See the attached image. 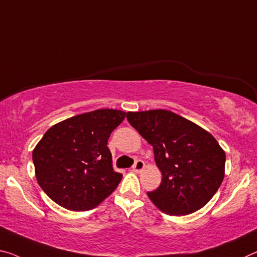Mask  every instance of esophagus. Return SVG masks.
<instances>
[{"mask_svg": "<svg viewBox=\"0 0 257 257\" xmlns=\"http://www.w3.org/2000/svg\"><path fill=\"white\" fill-rule=\"evenodd\" d=\"M144 167H145L144 161L137 160V161L135 162V165L133 166V170H134V172H135V173H140V172H142V170L144 169Z\"/></svg>", "mask_w": 257, "mask_h": 257, "instance_id": "obj_1", "label": "esophagus"}]
</instances>
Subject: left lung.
<instances>
[{
    "instance_id": "obj_1",
    "label": "left lung",
    "mask_w": 257,
    "mask_h": 257,
    "mask_svg": "<svg viewBox=\"0 0 257 257\" xmlns=\"http://www.w3.org/2000/svg\"><path fill=\"white\" fill-rule=\"evenodd\" d=\"M127 120L153 146L162 174L148 195L159 209L182 216L202 208L221 186L225 152L205 129L166 109L128 112Z\"/></svg>"
}]
</instances>
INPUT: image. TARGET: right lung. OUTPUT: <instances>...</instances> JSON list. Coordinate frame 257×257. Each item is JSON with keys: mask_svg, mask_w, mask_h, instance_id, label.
Instances as JSON below:
<instances>
[{"mask_svg": "<svg viewBox=\"0 0 257 257\" xmlns=\"http://www.w3.org/2000/svg\"><path fill=\"white\" fill-rule=\"evenodd\" d=\"M125 112L101 108L66 119L48 130L33 150L39 185L68 210H90L122 178L114 172L109 135Z\"/></svg>", "mask_w": 257, "mask_h": 257, "instance_id": "obj_1", "label": "right lung"}]
</instances>
